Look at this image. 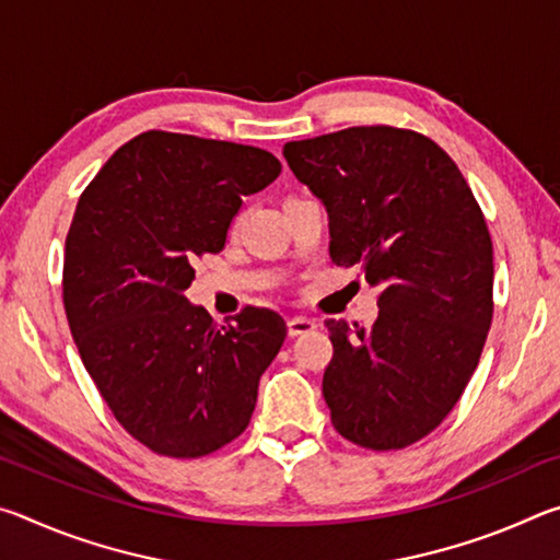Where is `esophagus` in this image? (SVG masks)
<instances>
[{
    "instance_id": "esophagus-1",
    "label": "esophagus",
    "mask_w": 560,
    "mask_h": 560,
    "mask_svg": "<svg viewBox=\"0 0 560 560\" xmlns=\"http://www.w3.org/2000/svg\"><path fill=\"white\" fill-rule=\"evenodd\" d=\"M287 328H289V336L296 338L303 334H311V330L316 328V320H311L306 316H293L287 320Z\"/></svg>"
}]
</instances>
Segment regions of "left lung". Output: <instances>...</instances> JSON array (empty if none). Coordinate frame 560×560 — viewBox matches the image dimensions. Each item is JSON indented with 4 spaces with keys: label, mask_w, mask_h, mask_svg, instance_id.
Instances as JSON below:
<instances>
[{
    "label": "left lung",
    "mask_w": 560,
    "mask_h": 560,
    "mask_svg": "<svg viewBox=\"0 0 560 560\" xmlns=\"http://www.w3.org/2000/svg\"><path fill=\"white\" fill-rule=\"evenodd\" d=\"M328 212L330 261L381 289L373 326L328 318L330 422L368 450H402L452 412L491 326L494 252L485 214L444 150L390 126L283 145Z\"/></svg>",
    "instance_id": "obj_1"
}]
</instances>
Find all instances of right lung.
Returning <instances> with one entry per match:
<instances>
[{"label":"right lung","instance_id":"right-lung-1","mask_svg":"<svg viewBox=\"0 0 560 560\" xmlns=\"http://www.w3.org/2000/svg\"><path fill=\"white\" fill-rule=\"evenodd\" d=\"M281 173L252 145L148 130L81 195L63 254V306L83 365L132 438L202 457L246 430L287 324L244 308L217 326L185 291L224 249L242 200Z\"/></svg>","mask_w":560,"mask_h":560}]
</instances>
